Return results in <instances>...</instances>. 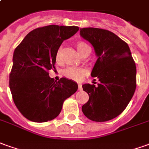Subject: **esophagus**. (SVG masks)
<instances>
[{
	"label": "esophagus",
	"instance_id": "esophagus-1",
	"mask_svg": "<svg viewBox=\"0 0 149 149\" xmlns=\"http://www.w3.org/2000/svg\"><path fill=\"white\" fill-rule=\"evenodd\" d=\"M78 89H79V91H81V90L83 89V88H82V85H81L80 84H78Z\"/></svg>",
	"mask_w": 149,
	"mask_h": 149
}]
</instances>
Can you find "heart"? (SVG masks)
<instances>
[{
  "label": "heart",
  "instance_id": "obj_1",
  "mask_svg": "<svg viewBox=\"0 0 149 149\" xmlns=\"http://www.w3.org/2000/svg\"><path fill=\"white\" fill-rule=\"evenodd\" d=\"M76 47L78 51L80 53L82 56L85 55V53H88V51H91L90 47L84 42H78L76 44ZM61 54V49H59L57 50V53H56V59H57V61H60ZM86 73H87V71H86L85 69L76 68V67H69V68L65 69L63 71V74H64L65 76H66L67 78H70L71 79H74V80H80Z\"/></svg>",
  "mask_w": 149,
  "mask_h": 149
}]
</instances>
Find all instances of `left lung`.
I'll use <instances>...</instances> for the list:
<instances>
[{
  "label": "left lung",
  "instance_id": "8db88e82",
  "mask_svg": "<svg viewBox=\"0 0 149 149\" xmlns=\"http://www.w3.org/2000/svg\"><path fill=\"white\" fill-rule=\"evenodd\" d=\"M80 36L93 46L96 63L91 75L100 83L85 84L88 101L82 111L94 122H106L118 116L131 101L136 88V67L128 45L109 31L81 28Z\"/></svg>",
  "mask_w": 149,
  "mask_h": 149
}]
</instances>
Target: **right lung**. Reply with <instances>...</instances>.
<instances>
[{
	"instance_id": "add662e5",
	"label": "right lung",
	"mask_w": 149,
	"mask_h": 149,
	"mask_svg": "<svg viewBox=\"0 0 149 149\" xmlns=\"http://www.w3.org/2000/svg\"><path fill=\"white\" fill-rule=\"evenodd\" d=\"M75 26L49 25L31 31L15 49L10 74L14 104L30 121L45 123L60 113L65 99L78 89L76 82L49 75L54 68L56 53L65 40L79 31Z\"/></svg>"
}]
</instances>
